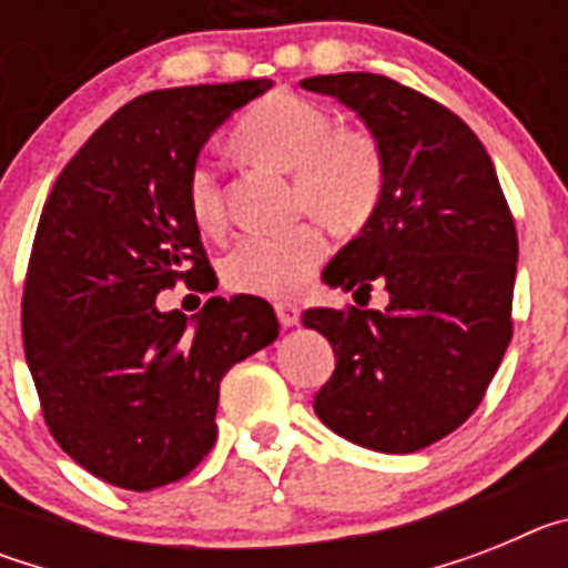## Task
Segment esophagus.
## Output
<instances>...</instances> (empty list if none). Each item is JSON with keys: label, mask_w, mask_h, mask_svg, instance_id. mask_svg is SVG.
I'll return each instance as SVG.
<instances>
[{"label": "esophagus", "mask_w": 568, "mask_h": 568, "mask_svg": "<svg viewBox=\"0 0 568 568\" xmlns=\"http://www.w3.org/2000/svg\"><path fill=\"white\" fill-rule=\"evenodd\" d=\"M275 313H278L281 327H295L301 321V307L295 301H275Z\"/></svg>", "instance_id": "1"}]
</instances>
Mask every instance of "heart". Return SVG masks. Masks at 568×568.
<instances>
[{"instance_id": "obj_1", "label": "heart", "mask_w": 568, "mask_h": 568, "mask_svg": "<svg viewBox=\"0 0 568 568\" xmlns=\"http://www.w3.org/2000/svg\"><path fill=\"white\" fill-rule=\"evenodd\" d=\"M233 142L253 162L293 173V202L335 227H358L381 204L386 168L373 135L338 130L335 115L310 99L275 90L239 115ZM187 204L207 233L227 219L224 190L210 159L187 173ZM329 241L315 222L273 233H244L222 261L227 287L250 295H290L327 258Z\"/></svg>"}]
</instances>
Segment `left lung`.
<instances>
[{"label": "left lung", "mask_w": 568, "mask_h": 568, "mask_svg": "<svg viewBox=\"0 0 568 568\" xmlns=\"http://www.w3.org/2000/svg\"><path fill=\"white\" fill-rule=\"evenodd\" d=\"M301 88L353 108L386 168L381 204L324 270L358 307L304 313L335 353L315 415L375 453H418L478 409L504 361L515 219L480 139L440 102L378 73L313 77ZM375 286L390 304L361 311Z\"/></svg>", "instance_id": "8db88e82"}]
</instances>
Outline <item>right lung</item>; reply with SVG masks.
Segmentation results:
<instances>
[{"instance_id":"1","label":"right lung","mask_w":568,"mask_h":568,"mask_svg":"<svg viewBox=\"0 0 568 568\" xmlns=\"http://www.w3.org/2000/svg\"><path fill=\"white\" fill-rule=\"evenodd\" d=\"M267 79L153 90L115 110L62 170L30 250L22 341L44 424L79 466L130 491L182 480L213 449L227 369L278 338L264 298L187 315L155 298L213 293L187 204L195 155Z\"/></svg>"}]
</instances>
